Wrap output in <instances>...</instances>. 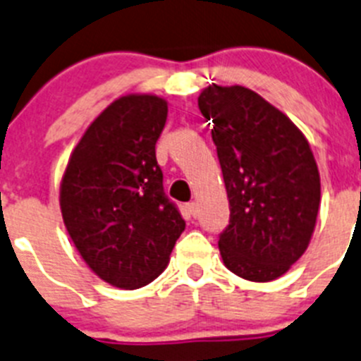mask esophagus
Masks as SVG:
<instances>
[{
	"instance_id": "obj_1",
	"label": "esophagus",
	"mask_w": 361,
	"mask_h": 361,
	"mask_svg": "<svg viewBox=\"0 0 361 361\" xmlns=\"http://www.w3.org/2000/svg\"><path fill=\"white\" fill-rule=\"evenodd\" d=\"M185 209H187V212H189L190 216H196V209H198V207H196V203H194V202H190V203H187V205H185Z\"/></svg>"
}]
</instances>
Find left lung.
<instances>
[{
  "label": "left lung",
  "instance_id": "8db88e82",
  "mask_svg": "<svg viewBox=\"0 0 361 361\" xmlns=\"http://www.w3.org/2000/svg\"><path fill=\"white\" fill-rule=\"evenodd\" d=\"M212 121L231 218L218 245L225 267L271 281L302 258L319 209V172L296 125L245 87H207L198 98Z\"/></svg>",
  "mask_w": 361,
  "mask_h": 361
}]
</instances>
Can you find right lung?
<instances>
[{
    "label": "right lung",
    "instance_id": "add662e5",
    "mask_svg": "<svg viewBox=\"0 0 361 361\" xmlns=\"http://www.w3.org/2000/svg\"><path fill=\"white\" fill-rule=\"evenodd\" d=\"M165 121L167 102L158 96L116 99L87 128L61 181L59 205L74 245L102 280L120 289L158 278L185 231L156 161Z\"/></svg>",
    "mask_w": 361,
    "mask_h": 361
}]
</instances>
